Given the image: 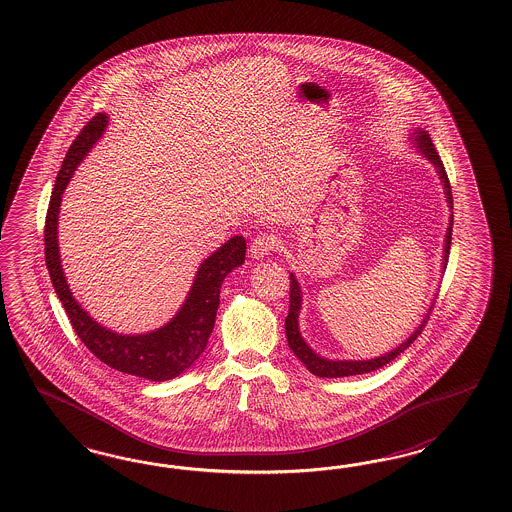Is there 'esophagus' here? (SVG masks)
I'll list each match as a JSON object with an SVG mask.
<instances>
[{"label":"esophagus","instance_id":"34e87169","mask_svg":"<svg viewBox=\"0 0 512 512\" xmlns=\"http://www.w3.org/2000/svg\"><path fill=\"white\" fill-rule=\"evenodd\" d=\"M278 244V236L276 234L259 233L253 238V242L249 246V255L253 259H263L266 255H270L272 251H276Z\"/></svg>","mask_w":512,"mask_h":512}]
</instances>
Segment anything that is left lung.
<instances>
[{"mask_svg":"<svg viewBox=\"0 0 512 512\" xmlns=\"http://www.w3.org/2000/svg\"><path fill=\"white\" fill-rule=\"evenodd\" d=\"M415 137V144L420 150V154L430 159V163H434L435 169L439 172V178L443 182L445 187V195H447V202H449V208H452V191H450V182L445 167H443V161L437 154V150L434 148V142L430 139L428 131H420L417 127V131L413 133ZM450 238H452V216H450L449 229H447V236H445V255H443V268H447L449 263L450 253ZM291 304H289V315L285 319V334H287V341H289V347L293 349L296 357L300 362H304V366L310 370L313 375L317 377H347V375H360V373H370L373 370H379L383 368L385 364H388L390 360L402 355L403 351L417 340L422 332V328L428 323L430 319V313H432V306L430 311L426 313V317L422 319L419 328L407 338V340L400 343L396 349H392L387 355H381V357L372 358V360H328V358L319 357L310 345L304 341L300 330H298V313L302 308V291H300V285L296 281L295 276L291 274Z\"/></svg>","mask_w":512,"mask_h":512,"instance_id":"left-lung-1","label":"left lung"}]
</instances>
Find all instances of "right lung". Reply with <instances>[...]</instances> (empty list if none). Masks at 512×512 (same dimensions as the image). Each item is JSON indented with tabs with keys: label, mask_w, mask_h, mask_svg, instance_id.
<instances>
[{
	"label": "right lung",
	"mask_w": 512,
	"mask_h": 512,
	"mask_svg": "<svg viewBox=\"0 0 512 512\" xmlns=\"http://www.w3.org/2000/svg\"><path fill=\"white\" fill-rule=\"evenodd\" d=\"M107 125V114L93 116L92 120L82 127V131L78 133L77 139L73 140L69 152L63 159L45 221V261L48 274L78 338L95 357L118 372L137 375L150 381H167L186 372L206 349V343L216 323L221 283L229 272H233L234 268L244 263L246 240L244 236H233L199 266V272L191 285L184 306L167 325L148 334L125 336L107 330L105 326L93 321L92 317L78 306L67 285V279L63 276L58 249V216L63 191L69 184L73 172L84 159V155L92 150L93 144L101 139Z\"/></svg>",
	"instance_id": "right-lung-1"
}]
</instances>
